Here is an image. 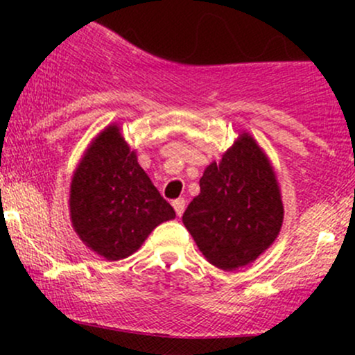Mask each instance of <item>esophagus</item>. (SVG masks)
<instances>
[{
    "mask_svg": "<svg viewBox=\"0 0 355 355\" xmlns=\"http://www.w3.org/2000/svg\"><path fill=\"white\" fill-rule=\"evenodd\" d=\"M172 205H173L175 211H177L178 217H182L183 210H185V200H183V198H177V200L172 202Z\"/></svg>",
    "mask_w": 355,
    "mask_h": 355,
    "instance_id": "esophagus-1",
    "label": "esophagus"
}]
</instances>
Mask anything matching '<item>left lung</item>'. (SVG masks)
<instances>
[{
  "label": "left lung",
  "instance_id": "8db88e82",
  "mask_svg": "<svg viewBox=\"0 0 355 355\" xmlns=\"http://www.w3.org/2000/svg\"><path fill=\"white\" fill-rule=\"evenodd\" d=\"M183 223L210 263L222 270L243 267L279 235L284 207L266 153L247 133L207 166L200 193L183 214Z\"/></svg>",
  "mask_w": 355,
  "mask_h": 355
}]
</instances>
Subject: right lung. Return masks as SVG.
Masks as SVG:
<instances>
[{"label":"right lung","mask_w":355,"mask_h":355,"mask_svg":"<svg viewBox=\"0 0 355 355\" xmlns=\"http://www.w3.org/2000/svg\"><path fill=\"white\" fill-rule=\"evenodd\" d=\"M70 211L80 239L107 260L132 255L155 227L175 218L116 125L95 138L73 175Z\"/></svg>","instance_id":"obj_1"}]
</instances>
